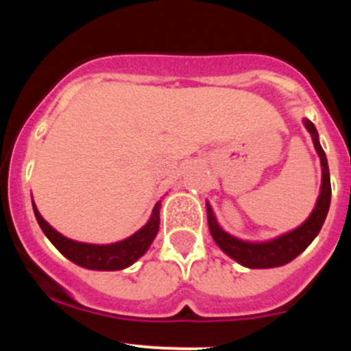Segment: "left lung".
<instances>
[{"label": "left lung", "mask_w": 351, "mask_h": 351, "mask_svg": "<svg viewBox=\"0 0 351 351\" xmlns=\"http://www.w3.org/2000/svg\"><path fill=\"white\" fill-rule=\"evenodd\" d=\"M305 128L312 135L313 145L315 150L320 156L322 163V188L320 196H318L315 208H313L312 215L305 221L302 226H299L293 231L282 234L277 239L267 241V243H247V241H241L237 237L228 234L226 231L221 229L219 224L216 223V217L213 215V209L209 204L208 208V223L209 231H211L213 239L216 244L228 254L229 257L237 261L241 265L249 269H269V267H279L291 263L295 259L300 252H304L308 247V244L315 239V236L320 232L324 221L327 217L328 208H330V196H332V186H330V173H328V163L327 156H325L324 148H322L320 142H318L317 128L310 120L304 122Z\"/></svg>", "instance_id": "1"}]
</instances>
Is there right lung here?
<instances>
[{
	"label": "right lung",
	"mask_w": 351,
	"mask_h": 351,
	"mask_svg": "<svg viewBox=\"0 0 351 351\" xmlns=\"http://www.w3.org/2000/svg\"><path fill=\"white\" fill-rule=\"evenodd\" d=\"M33 209L39 226H41L44 234L47 236V239L54 244V247L74 264L80 265V267L92 269V271H120V269L132 265L136 259H140V257L147 252V249L150 247L152 241L155 239L160 226L158 201V203L155 204V208H153L150 221H148L142 229H138L134 236L127 237V239L115 244H86L67 239V237L59 234L54 228L49 226V224L43 219V216L39 215L34 203Z\"/></svg>",
	"instance_id": "add662e5"
}]
</instances>
